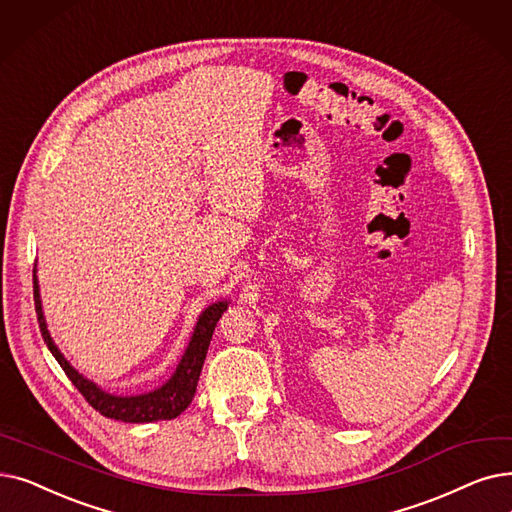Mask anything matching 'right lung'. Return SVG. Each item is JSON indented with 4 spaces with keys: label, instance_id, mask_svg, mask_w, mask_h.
Segmentation results:
<instances>
[{
    "label": "right lung",
    "instance_id": "right-lung-1",
    "mask_svg": "<svg viewBox=\"0 0 512 512\" xmlns=\"http://www.w3.org/2000/svg\"><path fill=\"white\" fill-rule=\"evenodd\" d=\"M33 299H35V311H37V322L41 337L46 341L48 349L64 370V374L69 376L71 383L77 387V391L85 397V402L90 404L94 410H98L106 418H115L123 422H154V420H171L175 416H180L192 402V397L196 393L198 385V376H201L205 358H207V349L213 337V330L217 326V320L221 314L228 309V301H219L209 305L201 318L196 322L194 335L190 339V345L184 353V358L180 366L175 368L171 379L150 393L144 395H131V397H119V395H110L96 387L92 381L83 379V376L64 360V355L58 351L54 345L50 332L46 328V320H43V311H41V299H39V284L37 276L33 270Z\"/></svg>",
    "mask_w": 512,
    "mask_h": 512
}]
</instances>
